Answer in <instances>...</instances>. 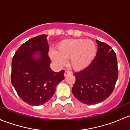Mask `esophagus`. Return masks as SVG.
Segmentation results:
<instances>
[{
	"label": "esophagus",
	"instance_id": "esophagus-1",
	"mask_svg": "<svg viewBox=\"0 0 130 130\" xmlns=\"http://www.w3.org/2000/svg\"><path fill=\"white\" fill-rule=\"evenodd\" d=\"M71 74L70 71H65L64 75V76H66L67 75H68V74Z\"/></svg>",
	"mask_w": 130,
	"mask_h": 130
}]
</instances>
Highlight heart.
Here are the masks:
<instances>
[{
	"instance_id": "obj_1",
	"label": "heart",
	"mask_w": 130,
	"mask_h": 130,
	"mask_svg": "<svg viewBox=\"0 0 130 130\" xmlns=\"http://www.w3.org/2000/svg\"><path fill=\"white\" fill-rule=\"evenodd\" d=\"M96 54V46L90 40L68 39L62 41L57 46L56 52L50 54L52 61L59 66L65 63L69 58V66L74 70L87 68L92 62Z\"/></svg>"
}]
</instances>
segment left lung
<instances>
[{
	"mask_svg": "<svg viewBox=\"0 0 130 130\" xmlns=\"http://www.w3.org/2000/svg\"><path fill=\"white\" fill-rule=\"evenodd\" d=\"M96 57L87 68L74 73L76 82L72 88L81 102L93 105L103 102L112 93L118 78L116 55L107 43L97 40Z\"/></svg>",
	"mask_w": 130,
	"mask_h": 130,
	"instance_id": "obj_1",
	"label": "left lung"
}]
</instances>
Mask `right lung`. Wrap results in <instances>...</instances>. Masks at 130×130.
Masks as SVG:
<instances>
[{
    "label": "right lung",
    "instance_id": "right-lung-1",
    "mask_svg": "<svg viewBox=\"0 0 130 130\" xmlns=\"http://www.w3.org/2000/svg\"><path fill=\"white\" fill-rule=\"evenodd\" d=\"M47 35H40L22 44L12 61L11 83L19 97L31 106L43 105L54 95L64 79V70L51 69Z\"/></svg>",
    "mask_w": 130,
    "mask_h": 130
}]
</instances>
